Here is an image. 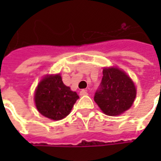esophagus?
Returning <instances> with one entry per match:
<instances>
[{
    "label": "esophagus",
    "instance_id": "1",
    "mask_svg": "<svg viewBox=\"0 0 161 161\" xmlns=\"http://www.w3.org/2000/svg\"><path fill=\"white\" fill-rule=\"evenodd\" d=\"M79 94H80V96H85V95H87L88 93H87V91H85V90H82Z\"/></svg>",
    "mask_w": 161,
    "mask_h": 161
}]
</instances>
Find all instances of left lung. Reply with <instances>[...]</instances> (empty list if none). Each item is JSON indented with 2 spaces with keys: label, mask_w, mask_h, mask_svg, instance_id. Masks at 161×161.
I'll list each match as a JSON object with an SVG mask.
<instances>
[{
  "label": "left lung",
  "mask_w": 161,
  "mask_h": 161,
  "mask_svg": "<svg viewBox=\"0 0 161 161\" xmlns=\"http://www.w3.org/2000/svg\"><path fill=\"white\" fill-rule=\"evenodd\" d=\"M103 75L100 86L95 93V102L106 115H121L135 101V84L123 70L115 67L104 68Z\"/></svg>",
  "instance_id": "8db88e82"
}]
</instances>
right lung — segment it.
Instances as JSON below:
<instances>
[{"label": "right lung", "mask_w": 161, "mask_h": 161, "mask_svg": "<svg viewBox=\"0 0 161 161\" xmlns=\"http://www.w3.org/2000/svg\"><path fill=\"white\" fill-rule=\"evenodd\" d=\"M78 98L75 91L64 84L60 74L46 76L38 84L34 95L38 111L54 121L69 115Z\"/></svg>", "instance_id": "1"}]
</instances>
